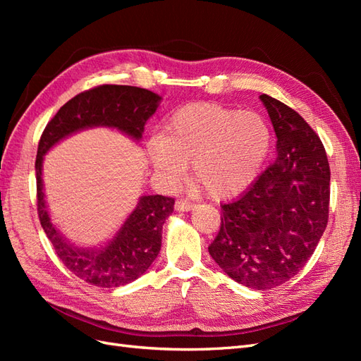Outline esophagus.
Listing matches in <instances>:
<instances>
[{"mask_svg":"<svg viewBox=\"0 0 361 361\" xmlns=\"http://www.w3.org/2000/svg\"><path fill=\"white\" fill-rule=\"evenodd\" d=\"M192 206H194V203H191V202H188V200H183V199H179V200H176V203H174V209L176 211H190V209H192Z\"/></svg>","mask_w":361,"mask_h":361,"instance_id":"1","label":"esophagus"}]
</instances>
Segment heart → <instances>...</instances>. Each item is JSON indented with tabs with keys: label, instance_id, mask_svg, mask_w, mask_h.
<instances>
[{
	"label": "heart",
	"instance_id": "1",
	"mask_svg": "<svg viewBox=\"0 0 361 361\" xmlns=\"http://www.w3.org/2000/svg\"><path fill=\"white\" fill-rule=\"evenodd\" d=\"M271 146L265 118L215 104H194L174 113L161 141L147 149L152 166L176 183L192 161V176L212 197H231L256 179Z\"/></svg>",
	"mask_w": 361,
	"mask_h": 361
}]
</instances>
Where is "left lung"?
<instances>
[{"instance_id":"1","label":"left lung","mask_w":361,"mask_h":361,"mask_svg":"<svg viewBox=\"0 0 361 361\" xmlns=\"http://www.w3.org/2000/svg\"><path fill=\"white\" fill-rule=\"evenodd\" d=\"M277 135V157L231 203L209 255L247 288L283 285L307 264L329 223L330 164L318 134L290 106L260 94Z\"/></svg>"}]
</instances>
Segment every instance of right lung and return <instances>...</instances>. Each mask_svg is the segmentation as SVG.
Masks as SVG:
<instances>
[{
	"label": "right lung",
	"mask_w": 361,
	"mask_h": 361,
	"mask_svg": "<svg viewBox=\"0 0 361 361\" xmlns=\"http://www.w3.org/2000/svg\"><path fill=\"white\" fill-rule=\"evenodd\" d=\"M161 97L146 89L104 84L76 94L54 116L39 141L36 158L37 214L57 256L71 272L99 288H117L145 274L161 250L162 224L174 209V199L143 195L113 241L101 250L76 248L52 226L42 183L43 155L64 137L92 126L117 128L135 140Z\"/></svg>",
	"instance_id": "obj_1"
}]
</instances>
